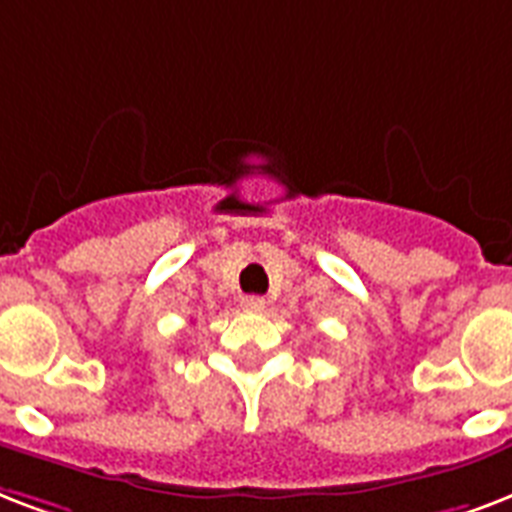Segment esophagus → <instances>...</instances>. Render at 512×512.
Returning <instances> with one entry per match:
<instances>
[{"label":"esophagus","instance_id":"1","mask_svg":"<svg viewBox=\"0 0 512 512\" xmlns=\"http://www.w3.org/2000/svg\"><path fill=\"white\" fill-rule=\"evenodd\" d=\"M240 307H243L245 312H264L267 301L261 299V296H243V299H240Z\"/></svg>","mask_w":512,"mask_h":512}]
</instances>
